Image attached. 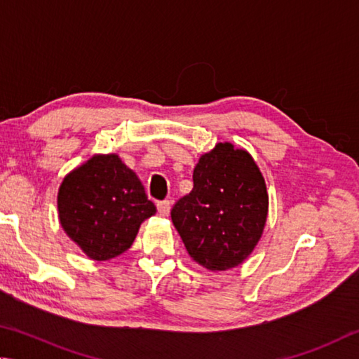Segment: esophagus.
Masks as SVG:
<instances>
[{
	"instance_id": "1",
	"label": "esophagus",
	"mask_w": 359,
	"mask_h": 359,
	"mask_svg": "<svg viewBox=\"0 0 359 359\" xmlns=\"http://www.w3.org/2000/svg\"><path fill=\"white\" fill-rule=\"evenodd\" d=\"M157 211H159L161 216H168L170 215V202H168V200H163V202L157 203Z\"/></svg>"
}]
</instances>
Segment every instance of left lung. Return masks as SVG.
Masks as SVG:
<instances>
[{
    "label": "left lung",
    "instance_id": "left-lung-1",
    "mask_svg": "<svg viewBox=\"0 0 359 359\" xmlns=\"http://www.w3.org/2000/svg\"><path fill=\"white\" fill-rule=\"evenodd\" d=\"M266 217L260 168L246 149L229 142L200 156L194 189L172 210L187 254L210 271L240 266L259 244Z\"/></svg>",
    "mask_w": 359,
    "mask_h": 359
}]
</instances>
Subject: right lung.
I'll return each instance as SVG.
<instances>
[{
    "label": "right lung",
    "instance_id": "right-lung-1",
    "mask_svg": "<svg viewBox=\"0 0 359 359\" xmlns=\"http://www.w3.org/2000/svg\"><path fill=\"white\" fill-rule=\"evenodd\" d=\"M154 212L142 181L118 154H94L69 172L58 189L61 227L91 260L121 255Z\"/></svg>",
    "mask_w": 359,
    "mask_h": 359
}]
</instances>
